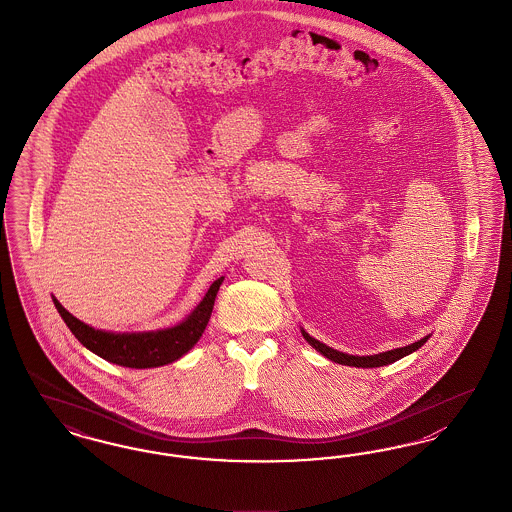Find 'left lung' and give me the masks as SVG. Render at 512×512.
I'll return each mask as SVG.
<instances>
[{"instance_id":"8db88e82","label":"left lung","mask_w":512,"mask_h":512,"mask_svg":"<svg viewBox=\"0 0 512 512\" xmlns=\"http://www.w3.org/2000/svg\"><path fill=\"white\" fill-rule=\"evenodd\" d=\"M301 333H303V337L307 339L308 345L312 348H316V350H318L320 354H324L328 360L337 362V364H343V366H352V368H381V366H387V364H392V362H396V360L408 356L411 352H415L417 348L423 347V345L427 343V339H429V335H427V337H423L421 341L411 343L408 347L394 348V350L379 352V354H373V356H352V354L339 352V350H335V348L328 347V345L316 341L314 337L308 335L305 329H301Z\"/></svg>"}]
</instances>
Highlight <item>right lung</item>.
<instances>
[{
  "instance_id": "1",
  "label": "right lung",
  "mask_w": 512,
  "mask_h": 512,
  "mask_svg": "<svg viewBox=\"0 0 512 512\" xmlns=\"http://www.w3.org/2000/svg\"><path fill=\"white\" fill-rule=\"evenodd\" d=\"M223 280L225 278H219L211 284L200 305L194 308L181 324L173 328L158 329V331L114 333V331L91 328L80 322L76 316H72L55 297H53V303L59 310L64 324L76 335V339L82 343L83 347L89 348L106 362L118 364L123 368H160L179 360L200 341L205 326L211 318L215 297Z\"/></svg>"
}]
</instances>
